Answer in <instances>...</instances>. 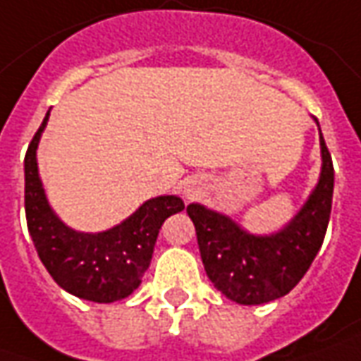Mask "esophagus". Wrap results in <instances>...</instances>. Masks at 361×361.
<instances>
[{
    "label": "esophagus",
    "mask_w": 361,
    "mask_h": 361,
    "mask_svg": "<svg viewBox=\"0 0 361 361\" xmlns=\"http://www.w3.org/2000/svg\"><path fill=\"white\" fill-rule=\"evenodd\" d=\"M185 195H188V199L195 197V195H197V191H195L193 188H188V189H185Z\"/></svg>",
    "instance_id": "34e87169"
}]
</instances>
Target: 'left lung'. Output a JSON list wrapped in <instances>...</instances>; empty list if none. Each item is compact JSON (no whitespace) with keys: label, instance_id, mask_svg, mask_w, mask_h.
Here are the masks:
<instances>
[{"label":"left lung","instance_id":"obj_1","mask_svg":"<svg viewBox=\"0 0 361 361\" xmlns=\"http://www.w3.org/2000/svg\"><path fill=\"white\" fill-rule=\"evenodd\" d=\"M321 156L317 188L301 211L274 234L246 233L231 216L199 203L188 205L207 276L231 301L240 305L276 301L289 293L311 268L326 234L334 189L332 158L322 135Z\"/></svg>","mask_w":361,"mask_h":361}]
</instances>
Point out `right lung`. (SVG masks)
Segmentation results:
<instances>
[{
	"mask_svg": "<svg viewBox=\"0 0 361 361\" xmlns=\"http://www.w3.org/2000/svg\"><path fill=\"white\" fill-rule=\"evenodd\" d=\"M50 111L25 156V213L40 262L68 293L113 303L133 293L150 266L160 226L183 209L178 195L148 199L123 223L103 233H78L50 209L37 166V146Z\"/></svg>",
	"mask_w": 361,
	"mask_h": 361,
	"instance_id": "1",
	"label": "right lung"
}]
</instances>
